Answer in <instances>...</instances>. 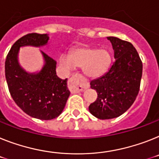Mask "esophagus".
<instances>
[{"instance_id":"34e87169","label":"esophagus","mask_w":159,"mask_h":159,"mask_svg":"<svg viewBox=\"0 0 159 159\" xmlns=\"http://www.w3.org/2000/svg\"><path fill=\"white\" fill-rule=\"evenodd\" d=\"M85 78L79 73H74L69 80V88L72 93H77L85 89Z\"/></svg>"}]
</instances>
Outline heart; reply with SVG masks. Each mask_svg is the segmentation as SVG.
<instances>
[{
  "label": "heart",
  "instance_id": "b5f03b06",
  "mask_svg": "<svg viewBox=\"0 0 159 159\" xmlns=\"http://www.w3.org/2000/svg\"><path fill=\"white\" fill-rule=\"evenodd\" d=\"M60 63L67 69H73L76 66L82 67L86 76L96 77L107 70L111 64V55L104 49L80 47L73 49L70 55L61 54Z\"/></svg>",
  "mask_w": 159,
  "mask_h": 159
}]
</instances>
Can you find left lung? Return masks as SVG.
Returning a JSON list of instances; mask_svg holds the SVG:
<instances>
[{
    "label": "left lung",
    "instance_id": "8db88e82",
    "mask_svg": "<svg viewBox=\"0 0 159 159\" xmlns=\"http://www.w3.org/2000/svg\"><path fill=\"white\" fill-rule=\"evenodd\" d=\"M107 39L114 49V63L104 75L90 82L98 97L89 111L100 120L116 118L133 105L142 76V61L131 43L116 37Z\"/></svg>",
    "mask_w": 159,
    "mask_h": 159
}]
</instances>
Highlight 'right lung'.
Here are the masks:
<instances>
[{"mask_svg":"<svg viewBox=\"0 0 159 159\" xmlns=\"http://www.w3.org/2000/svg\"><path fill=\"white\" fill-rule=\"evenodd\" d=\"M48 40L46 34L30 33L18 39L5 59V73L9 91L16 104L34 118L49 120L57 118L65 107L70 92L67 78L60 79L56 73L57 62L43 52L45 65L37 74H29L18 63L19 48L43 46Z\"/></svg>","mask_w":159,"mask_h":159,"instance_id":"right-lung-1","label":"right lung"}]
</instances>
